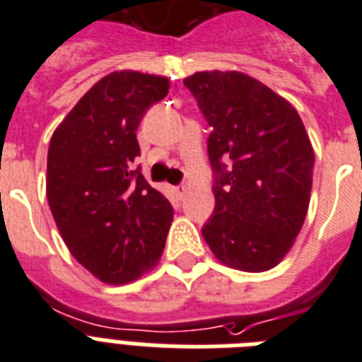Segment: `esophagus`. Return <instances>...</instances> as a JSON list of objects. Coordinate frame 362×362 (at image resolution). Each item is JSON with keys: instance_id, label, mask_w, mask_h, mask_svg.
<instances>
[{"instance_id": "obj_1", "label": "esophagus", "mask_w": 362, "mask_h": 362, "mask_svg": "<svg viewBox=\"0 0 362 362\" xmlns=\"http://www.w3.org/2000/svg\"><path fill=\"white\" fill-rule=\"evenodd\" d=\"M185 192H187V185H185V183H181V185H177V187H175V194H177L179 198H183Z\"/></svg>"}]
</instances>
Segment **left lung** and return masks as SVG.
Masks as SVG:
<instances>
[{"label":"left lung","instance_id":"8db88e82","mask_svg":"<svg viewBox=\"0 0 362 362\" xmlns=\"http://www.w3.org/2000/svg\"><path fill=\"white\" fill-rule=\"evenodd\" d=\"M183 83L213 129L215 211L202 235L228 267L267 271L288 254L310 204L305 125L288 100L243 72H196Z\"/></svg>","mask_w":362,"mask_h":362}]
</instances>
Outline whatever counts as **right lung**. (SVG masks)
Masks as SVG:
<instances>
[{
  "label": "right lung",
  "instance_id": "add662e5",
  "mask_svg": "<svg viewBox=\"0 0 362 362\" xmlns=\"http://www.w3.org/2000/svg\"><path fill=\"white\" fill-rule=\"evenodd\" d=\"M170 89L164 76L110 72L57 127L48 147L46 196L66 248L106 284L157 265L172 204L134 168L136 131Z\"/></svg>",
  "mask_w": 362,
  "mask_h": 362
}]
</instances>
